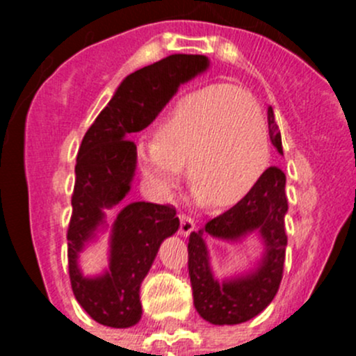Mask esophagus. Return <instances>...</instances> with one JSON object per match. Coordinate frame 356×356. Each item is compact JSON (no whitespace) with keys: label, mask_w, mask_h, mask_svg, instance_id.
I'll list each match as a JSON object with an SVG mask.
<instances>
[{"label":"esophagus","mask_w":356,"mask_h":356,"mask_svg":"<svg viewBox=\"0 0 356 356\" xmlns=\"http://www.w3.org/2000/svg\"><path fill=\"white\" fill-rule=\"evenodd\" d=\"M179 218H181V234L182 236L191 234V232L195 231V227H196L195 220H193L191 217H188V215H181Z\"/></svg>","instance_id":"obj_1"}]
</instances>
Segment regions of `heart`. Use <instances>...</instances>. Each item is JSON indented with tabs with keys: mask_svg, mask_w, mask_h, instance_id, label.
Returning <instances> with one entry per match:
<instances>
[{
	"mask_svg": "<svg viewBox=\"0 0 356 356\" xmlns=\"http://www.w3.org/2000/svg\"><path fill=\"white\" fill-rule=\"evenodd\" d=\"M270 160L260 106L241 89L215 84L191 92L158 124L155 141L138 146L143 177L160 195L179 184L182 167L200 200L241 201Z\"/></svg>",
	"mask_w": 356,
	"mask_h": 356,
	"instance_id": "1",
	"label": "heart"
}]
</instances>
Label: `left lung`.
Returning a JSON list of instances; mask_svg holds the SVG:
<instances>
[{
	"instance_id": "obj_1",
	"label": "left lung",
	"mask_w": 356,
	"mask_h": 356,
	"mask_svg": "<svg viewBox=\"0 0 356 356\" xmlns=\"http://www.w3.org/2000/svg\"><path fill=\"white\" fill-rule=\"evenodd\" d=\"M268 136L282 155L281 131L274 110L268 106ZM288 211L286 175L281 168L268 167L260 181L241 201L200 231L191 232L188 243V268L191 277L196 312L215 325H234L257 317L270 305L284 270L286 236L284 217ZM251 232H258L264 243V254L257 269L218 283L209 268L204 239L207 237L237 242Z\"/></svg>"
}]
</instances>
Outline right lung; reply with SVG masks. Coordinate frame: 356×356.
Instances as JSON below:
<instances>
[{"mask_svg": "<svg viewBox=\"0 0 356 356\" xmlns=\"http://www.w3.org/2000/svg\"><path fill=\"white\" fill-rule=\"evenodd\" d=\"M208 65L203 55H170L139 68L120 82L82 139L67 232L68 274L75 300L98 324L125 329L139 322V288L163 239L177 232L175 208L146 201L122 208L111 227L110 265L105 274L82 275L79 253L105 225L103 210L117 207L131 191L138 149L129 138L148 127L179 86Z\"/></svg>", "mask_w": 356, "mask_h": 356, "instance_id": "right-lung-1", "label": "right lung"}]
</instances>
